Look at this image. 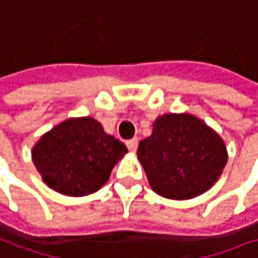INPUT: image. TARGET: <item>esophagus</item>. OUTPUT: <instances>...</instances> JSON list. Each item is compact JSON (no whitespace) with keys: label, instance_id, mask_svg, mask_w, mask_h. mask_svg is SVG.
Returning a JSON list of instances; mask_svg holds the SVG:
<instances>
[{"label":"esophagus","instance_id":"esophagus-1","mask_svg":"<svg viewBox=\"0 0 258 258\" xmlns=\"http://www.w3.org/2000/svg\"><path fill=\"white\" fill-rule=\"evenodd\" d=\"M127 147L131 153H136L137 147H139V140L137 139H131V140L127 141Z\"/></svg>","mask_w":258,"mask_h":258}]
</instances>
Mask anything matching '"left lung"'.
<instances>
[{
	"instance_id": "left-lung-1",
	"label": "left lung",
	"mask_w": 258,
	"mask_h": 258,
	"mask_svg": "<svg viewBox=\"0 0 258 258\" xmlns=\"http://www.w3.org/2000/svg\"><path fill=\"white\" fill-rule=\"evenodd\" d=\"M137 156L151 189L167 199H192L218 180L228 153L217 131L190 114L156 118Z\"/></svg>"
}]
</instances>
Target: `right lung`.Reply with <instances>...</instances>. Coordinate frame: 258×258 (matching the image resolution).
I'll list each match as a JSON object with an SVG mask.
<instances>
[{"mask_svg": "<svg viewBox=\"0 0 258 258\" xmlns=\"http://www.w3.org/2000/svg\"><path fill=\"white\" fill-rule=\"evenodd\" d=\"M128 153L91 117L69 118L41 136L31 150L36 169L50 189L85 196L101 189L112 167Z\"/></svg>", "mask_w": 258, "mask_h": 258, "instance_id": "obj_1", "label": "right lung"}]
</instances>
